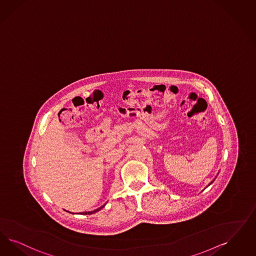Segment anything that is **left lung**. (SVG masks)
<instances>
[{"label":"left lung","instance_id":"8db88e82","mask_svg":"<svg viewBox=\"0 0 256 256\" xmlns=\"http://www.w3.org/2000/svg\"><path fill=\"white\" fill-rule=\"evenodd\" d=\"M216 178H214V180H212L211 182H210V184H208V186H207V187H208V186H211L212 184V182H214V180H216Z\"/></svg>","mask_w":256,"mask_h":256}]
</instances>
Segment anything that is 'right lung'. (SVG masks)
Returning <instances> with one entry per match:
<instances>
[{
  "instance_id": "right-lung-1",
  "label": "right lung",
  "mask_w": 256,
  "mask_h": 256,
  "mask_svg": "<svg viewBox=\"0 0 256 256\" xmlns=\"http://www.w3.org/2000/svg\"><path fill=\"white\" fill-rule=\"evenodd\" d=\"M106 204H104L103 206H101V207H99L98 209H96V210H94V211H92V212H80V214H94V212H96L100 211L104 206H105Z\"/></svg>"
}]
</instances>
